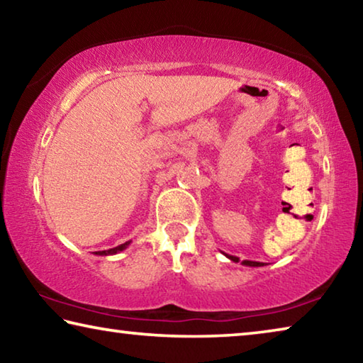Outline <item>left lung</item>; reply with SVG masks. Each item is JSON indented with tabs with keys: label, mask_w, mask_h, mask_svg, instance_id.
<instances>
[{
	"label": "left lung",
	"mask_w": 363,
	"mask_h": 363,
	"mask_svg": "<svg viewBox=\"0 0 363 363\" xmlns=\"http://www.w3.org/2000/svg\"><path fill=\"white\" fill-rule=\"evenodd\" d=\"M225 255V253H224ZM227 257H229L230 261H233V262H238L240 259H238L237 256H232V255H225ZM242 264L243 266H250V267H261V266H264V262H257V261H248V259H245V261H242Z\"/></svg>",
	"instance_id": "8db88e82"
}]
</instances>
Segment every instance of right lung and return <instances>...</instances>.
<instances>
[{
  "label": "right lung",
  "mask_w": 363,
  "mask_h": 363,
  "mask_svg": "<svg viewBox=\"0 0 363 363\" xmlns=\"http://www.w3.org/2000/svg\"><path fill=\"white\" fill-rule=\"evenodd\" d=\"M130 243H131V240H130V242H125V243H121V245H118V247H115V248L104 250V251H96V255H99V256H110V255H116V253H120V251L126 250L128 247H130Z\"/></svg>",
  "instance_id": "add662e5"
}]
</instances>
